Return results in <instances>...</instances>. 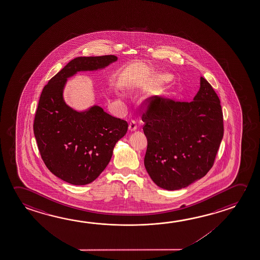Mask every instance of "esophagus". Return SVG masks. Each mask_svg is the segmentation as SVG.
<instances>
[{"instance_id":"34e87169","label":"esophagus","mask_w":260,"mask_h":260,"mask_svg":"<svg viewBox=\"0 0 260 260\" xmlns=\"http://www.w3.org/2000/svg\"><path fill=\"white\" fill-rule=\"evenodd\" d=\"M128 129L129 132H134L137 129V122L136 120H132L129 124H128Z\"/></svg>"}]
</instances>
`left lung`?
I'll list each match as a JSON object with an SVG mask.
<instances>
[{
  "instance_id": "obj_1",
  "label": "left lung",
  "mask_w": 260,
  "mask_h": 260,
  "mask_svg": "<svg viewBox=\"0 0 260 260\" xmlns=\"http://www.w3.org/2000/svg\"><path fill=\"white\" fill-rule=\"evenodd\" d=\"M142 114L148 147L144 165L161 188L180 189L212 168L223 138V113L217 93L203 77L190 103L149 99Z\"/></svg>"
}]
</instances>
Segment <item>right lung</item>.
Wrapping results in <instances>:
<instances>
[{
  "mask_svg": "<svg viewBox=\"0 0 260 260\" xmlns=\"http://www.w3.org/2000/svg\"><path fill=\"white\" fill-rule=\"evenodd\" d=\"M114 55L78 57L44 86L34 132L43 162L52 174L73 185L97 179L111 160L116 143L128 131L126 120L94 105L77 111L64 102L63 89L78 72L97 71L114 62Z\"/></svg>",
  "mask_w": 260,
  "mask_h": 260,
  "instance_id": "add662e5",
  "label": "right lung"
}]
</instances>
